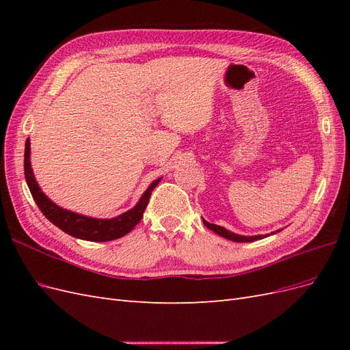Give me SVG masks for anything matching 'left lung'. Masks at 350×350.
<instances>
[{
  "instance_id": "obj_1",
  "label": "left lung",
  "mask_w": 350,
  "mask_h": 350,
  "mask_svg": "<svg viewBox=\"0 0 350 350\" xmlns=\"http://www.w3.org/2000/svg\"><path fill=\"white\" fill-rule=\"evenodd\" d=\"M203 224H204V226H206L207 229L213 230L215 234H217V235H220V237H224V238H226V239H229V241H234V242H252V241H258V239H262V238H266V237L278 234V232L282 230V229H278V230H274V232H271V234H267V235L245 237V235H238V234H235V232H230V230H228V229L224 228V226H217V225H213V224H208V221H206L204 219H203Z\"/></svg>"
}]
</instances>
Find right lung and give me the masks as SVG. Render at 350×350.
<instances>
[{"label":"right lung","instance_id":"add662e5","mask_svg":"<svg viewBox=\"0 0 350 350\" xmlns=\"http://www.w3.org/2000/svg\"><path fill=\"white\" fill-rule=\"evenodd\" d=\"M25 178L35 203L51 224H54L57 228L64 230L66 234L74 238L93 242L118 239L129 234V232H131L135 228V225L142 220L154 187L162 181V178H157L156 181H153L149 185V188L142 194L140 200L137 201V204L133 208L124 211L122 215L112 219H96L80 213H74V211L67 208H62L42 191V188L36 183L33 171H31L30 139L26 140L25 146Z\"/></svg>","mask_w":350,"mask_h":350}]
</instances>
